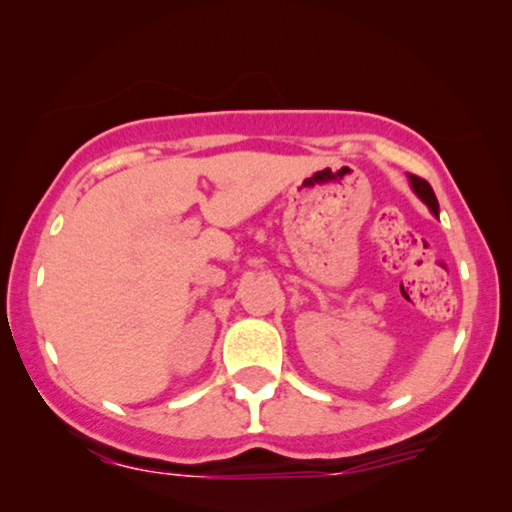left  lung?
<instances>
[{"label": "left lung", "mask_w": 512, "mask_h": 512, "mask_svg": "<svg viewBox=\"0 0 512 512\" xmlns=\"http://www.w3.org/2000/svg\"><path fill=\"white\" fill-rule=\"evenodd\" d=\"M410 183H412V190H415V193L420 195L424 202H427V207L432 209L434 214H439V200H436L432 186H429V183L420 176H410Z\"/></svg>", "instance_id": "1"}]
</instances>
